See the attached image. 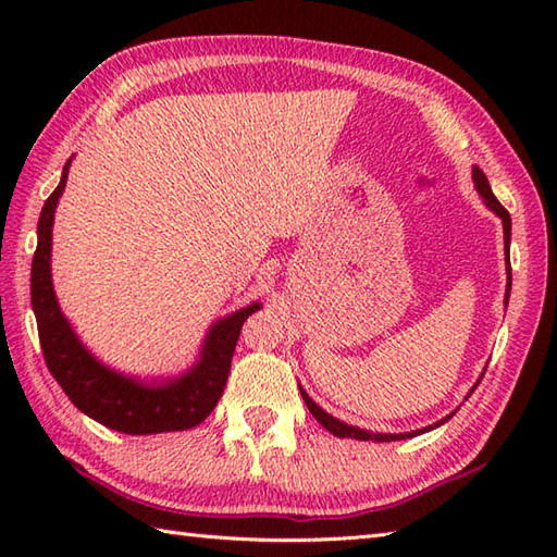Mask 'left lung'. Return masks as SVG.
Wrapping results in <instances>:
<instances>
[{
    "instance_id": "1",
    "label": "left lung",
    "mask_w": 557,
    "mask_h": 557,
    "mask_svg": "<svg viewBox=\"0 0 557 557\" xmlns=\"http://www.w3.org/2000/svg\"><path fill=\"white\" fill-rule=\"evenodd\" d=\"M471 176H474V186H476V191L481 194V198H483V200H486V206L495 212V215H498V218L503 220V232H505V253H507V248H510V232H512L510 212H507V210L500 206V200L493 196V191H491V184H488V180H486V174H483L479 168H474V172H471ZM505 265H507V289H505V306H507V299H510V289H512V268H510V256H507ZM476 385H479V383H476ZM476 385H474V387H476ZM474 387H471V393H474ZM299 389H301V397H304V401H306V407H309V411L313 413L315 421L323 425V429H327L330 433L337 435V437H354V441H375V443L407 441V437L421 435V433H425V431H433L435 425H441V423H445L447 419H453V417H455V411H453V413H449V417H445V419H441L437 423L429 425V429L411 431V433H371V431L357 429V425H349V423H345V421H339V419H335V417H330L327 411H323L321 407L315 405V401H313L309 395H306V389H304V387H299Z\"/></svg>"
}]
</instances>
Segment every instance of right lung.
I'll use <instances>...</instances> for the list:
<instances>
[{
    "label": "right lung",
    "instance_id": "right-lung-1",
    "mask_svg": "<svg viewBox=\"0 0 557 557\" xmlns=\"http://www.w3.org/2000/svg\"><path fill=\"white\" fill-rule=\"evenodd\" d=\"M69 164L71 160L64 164L62 182L42 206L38 220V248H35L30 268V304L35 321H38L47 369L62 385L66 397L74 401V407L112 431L150 435L194 429L210 417L222 397L242 325L248 315L260 309V304L256 301L212 323L203 349H200V359L194 363V369L174 381L140 383L136 377L116 373L100 363L81 345L59 309L52 289V224L59 196L64 194L66 186Z\"/></svg>",
    "mask_w": 557,
    "mask_h": 557
}]
</instances>
